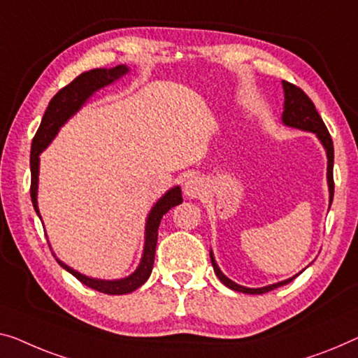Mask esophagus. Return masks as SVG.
<instances>
[{"label": "esophagus", "instance_id": "obj_1", "mask_svg": "<svg viewBox=\"0 0 358 358\" xmlns=\"http://www.w3.org/2000/svg\"><path fill=\"white\" fill-rule=\"evenodd\" d=\"M204 189H206V185H204V180L201 177H189L183 185L185 196H188L189 199H196V197H199L202 193H204Z\"/></svg>", "mask_w": 358, "mask_h": 358}]
</instances>
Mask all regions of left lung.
<instances>
[{"label":"left lung","instance_id":"left-lung-1","mask_svg":"<svg viewBox=\"0 0 358 358\" xmlns=\"http://www.w3.org/2000/svg\"><path fill=\"white\" fill-rule=\"evenodd\" d=\"M282 90H285V110H282V124L292 128H299V130H306V131H312L318 136V140L322 141L323 148L327 149V156H328V186H329V206L333 202V196H334V180H333V164H334V148H333V140L331 135H329L327 125L322 120V117L315 109V104L312 103V99L302 92L301 88L296 87L289 82H282ZM210 260L213 265V271L218 276L223 285L230 287L233 291L238 292H246V294H264V292L273 291L276 287L285 286L287 282H291L296 276H292L289 280L275 282V285L265 286V287H246L241 285H236V282L231 281L230 278H227L225 275L222 273L220 268L213 259V254L210 250Z\"/></svg>","mask_w":358,"mask_h":358}]
</instances>
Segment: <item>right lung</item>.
<instances>
[{
	"label": "right lung",
	"mask_w": 358,
	"mask_h": 358,
	"mask_svg": "<svg viewBox=\"0 0 358 358\" xmlns=\"http://www.w3.org/2000/svg\"><path fill=\"white\" fill-rule=\"evenodd\" d=\"M128 72V67L117 66L112 69H93L90 72H83L80 76L72 80L67 87L59 90L52 99L48 104L45 110V115H43L41 124L36 130L34 141H31V152H30V170H31V183H30V197L31 204H34L35 212L38 213V202H36V191H38V167H40V154L43 149H45L52 138L57 135L59 128L66 124V122L71 119V117L76 114V112L82 108V106L87 103L90 96L94 92H98L99 88L106 87V85H110L115 82L117 78L125 76ZM183 202V197H181V189L180 186H175V188L169 189L161 199L156 202V206L152 207L151 212H149L148 220H146V236H145V249H143V257L141 262L138 265V268L133 271L130 276L122 280H96V278H88L82 273H78L77 270L71 268V266L61 262L59 259L57 264H59L62 268H66L69 273H72L76 278L83 282L85 286L92 287L99 292H104V294H128V292L135 291L141 285H145L146 280L149 278L152 271L154 265V255H156V246H157V230L159 225H161L162 217L167 213L172 207L178 206Z\"/></svg>",
	"instance_id": "obj_1"
}]
</instances>
